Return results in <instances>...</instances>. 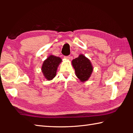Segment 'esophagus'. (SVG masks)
Masks as SVG:
<instances>
[{"instance_id":"1","label":"esophagus","mask_w":133,"mask_h":133,"mask_svg":"<svg viewBox=\"0 0 133 133\" xmlns=\"http://www.w3.org/2000/svg\"><path fill=\"white\" fill-rule=\"evenodd\" d=\"M64 58H66V59H70V56H64Z\"/></svg>"}]
</instances>
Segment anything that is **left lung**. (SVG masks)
<instances>
[{
	"label": "left lung",
	"mask_w": 133,
	"mask_h": 133,
	"mask_svg": "<svg viewBox=\"0 0 133 133\" xmlns=\"http://www.w3.org/2000/svg\"><path fill=\"white\" fill-rule=\"evenodd\" d=\"M71 63L78 79L82 82L88 80L93 70L90 60L82 54L72 60Z\"/></svg>",
	"instance_id": "obj_1"
}]
</instances>
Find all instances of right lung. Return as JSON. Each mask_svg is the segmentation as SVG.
<instances>
[{"instance_id":"1","label":"right lung","mask_w":133,"mask_h":133,"mask_svg":"<svg viewBox=\"0 0 133 133\" xmlns=\"http://www.w3.org/2000/svg\"><path fill=\"white\" fill-rule=\"evenodd\" d=\"M62 62V58L55 56L50 55L43 62L42 71L44 77L51 80L55 77L58 65Z\"/></svg>"}]
</instances>
